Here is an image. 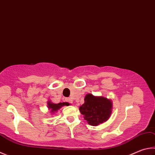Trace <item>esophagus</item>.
Here are the masks:
<instances>
[{"label": "esophagus", "instance_id": "esophagus-1", "mask_svg": "<svg viewBox=\"0 0 155 155\" xmlns=\"http://www.w3.org/2000/svg\"><path fill=\"white\" fill-rule=\"evenodd\" d=\"M65 100H66V102H68L69 104H72V100L71 99V98H70V97H68V98H66V99H65Z\"/></svg>", "mask_w": 155, "mask_h": 155}]
</instances>
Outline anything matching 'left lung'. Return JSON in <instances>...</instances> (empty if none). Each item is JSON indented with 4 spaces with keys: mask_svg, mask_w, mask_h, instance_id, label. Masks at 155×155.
Listing matches in <instances>:
<instances>
[{
    "mask_svg": "<svg viewBox=\"0 0 155 155\" xmlns=\"http://www.w3.org/2000/svg\"><path fill=\"white\" fill-rule=\"evenodd\" d=\"M112 102L104 97H95L87 94L85 103L79 108L81 113L89 125L97 126L106 121L111 114Z\"/></svg>",
    "mask_w": 155,
    "mask_h": 155,
    "instance_id": "8db88e82",
    "label": "left lung"
}]
</instances>
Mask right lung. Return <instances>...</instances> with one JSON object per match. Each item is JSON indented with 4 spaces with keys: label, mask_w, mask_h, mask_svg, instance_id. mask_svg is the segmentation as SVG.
Masks as SVG:
<instances>
[{
    "label": "right lung",
    "mask_w": 155,
    "mask_h": 155,
    "mask_svg": "<svg viewBox=\"0 0 155 155\" xmlns=\"http://www.w3.org/2000/svg\"><path fill=\"white\" fill-rule=\"evenodd\" d=\"M64 105L68 106L69 104L68 102H60L59 104H54V103H51V102H48V107L49 109H51V112H57L58 110L61 108V107Z\"/></svg>",
    "instance_id": "add662e5"
}]
</instances>
